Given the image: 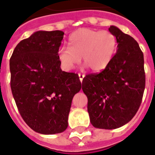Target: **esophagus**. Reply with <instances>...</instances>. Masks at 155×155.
Here are the masks:
<instances>
[{
  "mask_svg": "<svg viewBox=\"0 0 155 155\" xmlns=\"http://www.w3.org/2000/svg\"><path fill=\"white\" fill-rule=\"evenodd\" d=\"M78 75H79V78H80V81H81V82H82L83 79L84 78L85 75H84V74H81V73H79Z\"/></svg>",
  "mask_w": 155,
  "mask_h": 155,
  "instance_id": "1",
  "label": "esophagus"
}]
</instances>
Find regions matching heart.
I'll return each instance as SVG.
<instances>
[{"label": "heart", "instance_id": "heart-1", "mask_svg": "<svg viewBox=\"0 0 155 155\" xmlns=\"http://www.w3.org/2000/svg\"><path fill=\"white\" fill-rule=\"evenodd\" d=\"M69 47L58 51V58L65 70H71L80 60L94 72L104 70L109 64L117 47V40L108 30L81 29L72 33L68 38Z\"/></svg>", "mask_w": 155, "mask_h": 155}]
</instances>
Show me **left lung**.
I'll use <instances>...</instances> for the list:
<instances>
[{
	"instance_id": "8db88e82",
	"label": "left lung",
	"mask_w": 155,
	"mask_h": 155,
	"mask_svg": "<svg viewBox=\"0 0 155 155\" xmlns=\"http://www.w3.org/2000/svg\"><path fill=\"white\" fill-rule=\"evenodd\" d=\"M108 30L117 40L110 64L98 74L84 78L87 112L95 128L113 130L127 124L138 110L146 84L144 57L139 45L114 25Z\"/></svg>"
}]
</instances>
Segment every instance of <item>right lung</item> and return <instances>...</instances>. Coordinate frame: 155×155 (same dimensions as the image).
I'll use <instances>...</instances> for the list:
<instances>
[{"instance_id": "add662e5", "label": "right lung", "mask_w": 155, "mask_h": 155, "mask_svg": "<svg viewBox=\"0 0 155 155\" xmlns=\"http://www.w3.org/2000/svg\"><path fill=\"white\" fill-rule=\"evenodd\" d=\"M63 35L61 30L35 32L17 45L9 60L11 90L18 111L42 134L68 128L73 97L81 89L79 75L60 68L58 51Z\"/></svg>"}]
</instances>
